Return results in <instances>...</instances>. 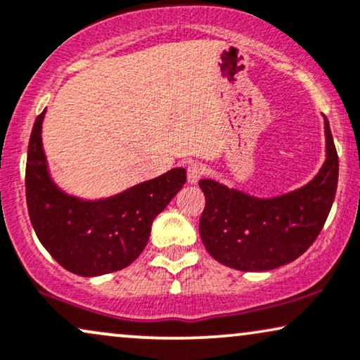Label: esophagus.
<instances>
[{"mask_svg": "<svg viewBox=\"0 0 360 360\" xmlns=\"http://www.w3.org/2000/svg\"><path fill=\"white\" fill-rule=\"evenodd\" d=\"M206 172V167H204L201 162H191L188 166V181L191 184H195Z\"/></svg>", "mask_w": 360, "mask_h": 360, "instance_id": "obj_1", "label": "esophagus"}]
</instances>
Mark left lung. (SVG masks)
<instances>
[{
  "instance_id": "left-lung-1",
  "label": "left lung",
  "mask_w": 360,
  "mask_h": 360,
  "mask_svg": "<svg viewBox=\"0 0 360 360\" xmlns=\"http://www.w3.org/2000/svg\"><path fill=\"white\" fill-rule=\"evenodd\" d=\"M326 162L311 183L292 193L259 199L201 179L206 207L199 233L207 252L238 271H271L297 259L324 227L339 179V158L327 117Z\"/></svg>"
}]
</instances>
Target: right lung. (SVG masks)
Listing matches in <instances>:
<instances>
[{"mask_svg":"<svg viewBox=\"0 0 360 360\" xmlns=\"http://www.w3.org/2000/svg\"><path fill=\"white\" fill-rule=\"evenodd\" d=\"M36 117L26 159V204L39 243L72 274L93 277L124 269L146 248L154 217L186 183L183 167L124 193L83 201L56 188L49 177Z\"/></svg>","mask_w":360,"mask_h":360,"instance_id":"obj_1","label":"right lung"}]
</instances>
